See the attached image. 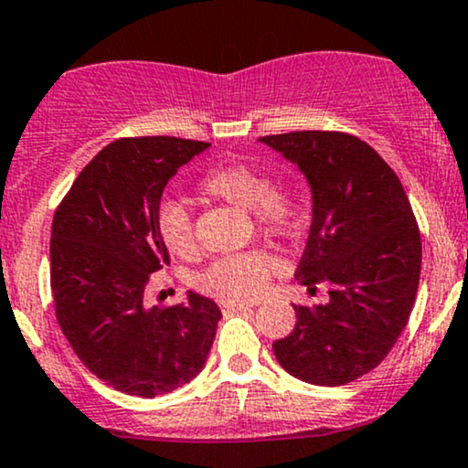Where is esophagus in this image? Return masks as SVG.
<instances>
[{
	"mask_svg": "<svg viewBox=\"0 0 468 468\" xmlns=\"http://www.w3.org/2000/svg\"><path fill=\"white\" fill-rule=\"evenodd\" d=\"M219 307H222V312H224V314H233V312H246V309H250L252 305H249V303L222 301V303H219Z\"/></svg>",
	"mask_w": 468,
	"mask_h": 468,
	"instance_id": "obj_1",
	"label": "esophagus"
}]
</instances>
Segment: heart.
Listing matches in <instances>:
<instances>
[{"label": "heart", "mask_w": 468, "mask_h": 468, "mask_svg": "<svg viewBox=\"0 0 468 468\" xmlns=\"http://www.w3.org/2000/svg\"><path fill=\"white\" fill-rule=\"evenodd\" d=\"M207 196L250 211L257 229L277 238H290L303 224V202L288 189H274L266 174L244 163H224L200 180ZM156 229L167 250L187 257L196 249L194 222L180 202H163ZM272 257L261 250L219 257L198 277V288L222 301H252L266 288Z\"/></svg>", "instance_id": "1"}]
</instances>
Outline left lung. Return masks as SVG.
Wrapping results in <instances>:
<instances>
[{"instance_id":"left-lung-1","label":"left lung","mask_w":468,"mask_h":468,"mask_svg":"<svg viewBox=\"0 0 468 468\" xmlns=\"http://www.w3.org/2000/svg\"><path fill=\"white\" fill-rule=\"evenodd\" d=\"M301 170L312 227L294 277L324 305H294L296 326L272 345L296 379L342 386L384 359L408 324L420 277V235L401 180L362 139L303 131L259 137Z\"/></svg>"}]
</instances>
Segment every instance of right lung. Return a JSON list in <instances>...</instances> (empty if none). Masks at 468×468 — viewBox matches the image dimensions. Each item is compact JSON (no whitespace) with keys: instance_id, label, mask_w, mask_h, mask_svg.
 <instances>
[{"instance_id":"1","label":"right lung","mask_w":468,"mask_h":468,"mask_svg":"<svg viewBox=\"0 0 468 468\" xmlns=\"http://www.w3.org/2000/svg\"><path fill=\"white\" fill-rule=\"evenodd\" d=\"M211 144L117 139L73 180L49 241L56 318L73 353L106 386L152 399L205 368L222 312L187 292L167 309L145 305L152 272L170 263L159 218L163 189Z\"/></svg>"}]
</instances>
